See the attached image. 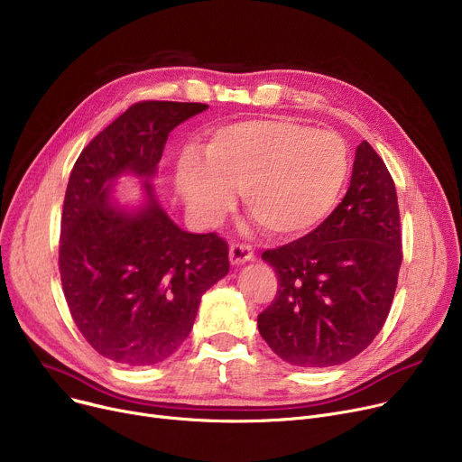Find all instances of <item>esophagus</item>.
<instances>
[{
  "mask_svg": "<svg viewBox=\"0 0 462 462\" xmlns=\"http://www.w3.org/2000/svg\"><path fill=\"white\" fill-rule=\"evenodd\" d=\"M254 258V251L247 244H232L230 245V262L234 265H241L245 262H251Z\"/></svg>",
  "mask_w": 462,
  "mask_h": 462,
  "instance_id": "esophagus-1",
  "label": "esophagus"
}]
</instances>
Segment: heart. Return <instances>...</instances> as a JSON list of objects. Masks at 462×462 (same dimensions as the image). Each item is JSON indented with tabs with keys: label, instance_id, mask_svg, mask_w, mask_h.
Segmentation results:
<instances>
[{
	"label": "heart",
	"instance_id": "obj_1",
	"mask_svg": "<svg viewBox=\"0 0 462 462\" xmlns=\"http://www.w3.org/2000/svg\"><path fill=\"white\" fill-rule=\"evenodd\" d=\"M350 172L346 140L292 119L234 121L209 131L202 159L185 155L180 190L204 223L232 206L234 189L254 221L273 236L317 228L341 197Z\"/></svg>",
	"mask_w": 462,
	"mask_h": 462
}]
</instances>
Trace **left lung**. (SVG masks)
<instances>
[{"label": "left lung", "instance_id": "1", "mask_svg": "<svg viewBox=\"0 0 462 462\" xmlns=\"http://www.w3.org/2000/svg\"><path fill=\"white\" fill-rule=\"evenodd\" d=\"M401 241L393 178L363 140L343 202L310 234L262 253L279 279L275 300L258 314L263 341L298 367L341 365L361 354L390 314Z\"/></svg>", "mask_w": 462, "mask_h": 462}]
</instances>
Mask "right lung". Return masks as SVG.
I'll return each mask as SVG.
<instances>
[{
  "label": "right lung",
  "mask_w": 462,
  "mask_h": 462,
  "mask_svg": "<svg viewBox=\"0 0 462 462\" xmlns=\"http://www.w3.org/2000/svg\"><path fill=\"white\" fill-rule=\"evenodd\" d=\"M202 103L142 101L97 134L65 190L60 273L70 317L93 350L131 367L172 356L189 337L208 288L228 270V244L215 232L181 230L148 183L168 134L204 112ZM121 173L143 177L149 200L136 212L111 199Z\"/></svg>",
  "instance_id": "right-lung-1"
}]
</instances>
